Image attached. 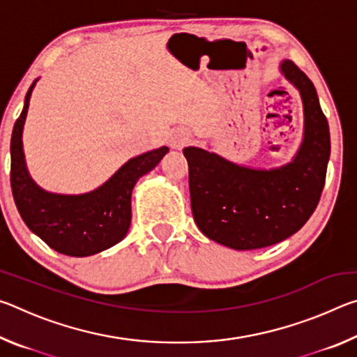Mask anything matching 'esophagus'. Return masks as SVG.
<instances>
[{
    "label": "esophagus",
    "instance_id": "esophagus-1",
    "mask_svg": "<svg viewBox=\"0 0 357 357\" xmlns=\"http://www.w3.org/2000/svg\"><path fill=\"white\" fill-rule=\"evenodd\" d=\"M185 143H189V134H187V132H184V130H178L170 140L172 148H174V149H181Z\"/></svg>",
    "mask_w": 357,
    "mask_h": 357
}]
</instances>
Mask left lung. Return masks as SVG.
<instances>
[{"instance_id": "left-lung-1", "label": "left lung", "mask_w": 357, "mask_h": 357, "mask_svg": "<svg viewBox=\"0 0 357 357\" xmlns=\"http://www.w3.org/2000/svg\"><path fill=\"white\" fill-rule=\"evenodd\" d=\"M280 72L299 89L304 105V138L289 164L258 170L202 148L183 149L197 227L234 250L261 249L299 231L324 187L331 137L317 89L289 59L280 64Z\"/></svg>"}]
</instances>
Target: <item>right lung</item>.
Here are the masks:
<instances>
[{"label": "right lung", "mask_w": 357, "mask_h": 357, "mask_svg": "<svg viewBox=\"0 0 357 357\" xmlns=\"http://www.w3.org/2000/svg\"><path fill=\"white\" fill-rule=\"evenodd\" d=\"M36 82L28 89L10 138V187L15 206L26 227L53 250L69 257L94 255L126 238L132 219L134 185L170 149L162 146L134 157L105 184L82 195H61L40 189L26 170L22 143L23 124Z\"/></svg>", "instance_id": "right-lung-1"}]
</instances>
